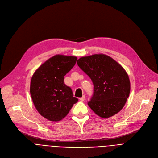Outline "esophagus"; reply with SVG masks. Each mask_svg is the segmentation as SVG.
<instances>
[{
    "mask_svg": "<svg viewBox=\"0 0 158 158\" xmlns=\"http://www.w3.org/2000/svg\"><path fill=\"white\" fill-rule=\"evenodd\" d=\"M81 101H84V100H85V96L84 95H83L82 97H80V99H79Z\"/></svg>",
    "mask_w": 158,
    "mask_h": 158,
    "instance_id": "esophagus-1",
    "label": "esophagus"
}]
</instances>
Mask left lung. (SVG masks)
I'll use <instances>...</instances> for the list:
<instances>
[{
  "mask_svg": "<svg viewBox=\"0 0 158 158\" xmlns=\"http://www.w3.org/2000/svg\"><path fill=\"white\" fill-rule=\"evenodd\" d=\"M78 67L94 84V95L88 105L97 115L108 118L120 111L130 93V80L125 69L105 54L80 57Z\"/></svg>",
  "mask_w": 158,
  "mask_h": 158,
  "instance_id": "1",
  "label": "left lung"
}]
</instances>
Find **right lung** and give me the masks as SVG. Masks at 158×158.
<instances>
[{"instance_id":"1","label":"right lung","mask_w":158,"mask_h":158,"mask_svg":"<svg viewBox=\"0 0 158 158\" xmlns=\"http://www.w3.org/2000/svg\"><path fill=\"white\" fill-rule=\"evenodd\" d=\"M77 57L56 55L37 69L31 80L30 93L37 111L50 121H60L78 101L64 77L74 66Z\"/></svg>"}]
</instances>
